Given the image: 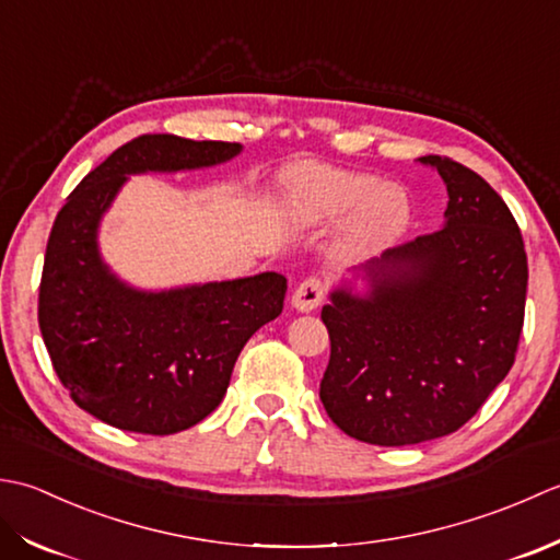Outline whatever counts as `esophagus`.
I'll list each match as a JSON object with an SVG mask.
<instances>
[{"instance_id":"obj_1","label":"esophagus","mask_w":560,"mask_h":560,"mask_svg":"<svg viewBox=\"0 0 560 560\" xmlns=\"http://www.w3.org/2000/svg\"><path fill=\"white\" fill-rule=\"evenodd\" d=\"M324 282L322 280H316V278H310V280H304L300 288H296L294 292H292V310L294 312H302V314H310V312H314L318 304H322V300H324Z\"/></svg>"}]
</instances>
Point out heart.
Returning <instances> with one entry per match:
<instances>
[{
    "label": "heart",
    "instance_id": "b5f03b06",
    "mask_svg": "<svg viewBox=\"0 0 560 560\" xmlns=\"http://www.w3.org/2000/svg\"><path fill=\"white\" fill-rule=\"evenodd\" d=\"M282 210L296 230H318L343 220L338 246L348 258L382 254L410 224V200L401 186L312 162L284 171Z\"/></svg>",
    "mask_w": 560,
    "mask_h": 560
}]
</instances>
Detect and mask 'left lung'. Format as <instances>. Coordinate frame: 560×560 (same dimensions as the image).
<instances>
[{"label": "left lung", "instance_id": "1", "mask_svg": "<svg viewBox=\"0 0 560 560\" xmlns=\"http://www.w3.org/2000/svg\"><path fill=\"white\" fill-rule=\"evenodd\" d=\"M447 186L442 230L340 276L322 318V404L346 435L404 447L459 430L515 362L527 254L476 171L420 156Z\"/></svg>", "mask_w": 560, "mask_h": 560}]
</instances>
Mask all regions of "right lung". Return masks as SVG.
<instances>
[{
    "mask_svg": "<svg viewBox=\"0 0 560 560\" xmlns=\"http://www.w3.org/2000/svg\"><path fill=\"white\" fill-rule=\"evenodd\" d=\"M242 144L142 135L82 178L45 248L38 324L60 382L104 423L144 435L188 430L220 406L246 340L282 312L280 272L144 290L101 254L106 212L130 176L232 162Z\"/></svg>",
    "mask_w": 560,
    "mask_h": 560,
    "instance_id": "add662e5",
    "label": "right lung"
}]
</instances>
